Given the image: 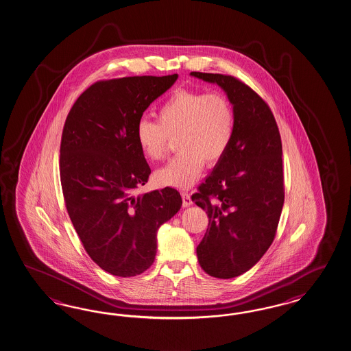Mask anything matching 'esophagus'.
<instances>
[{"mask_svg":"<svg viewBox=\"0 0 351 351\" xmlns=\"http://www.w3.org/2000/svg\"><path fill=\"white\" fill-rule=\"evenodd\" d=\"M181 197H182V206L184 207H190L193 204L191 198H190V194H188V193H182Z\"/></svg>","mask_w":351,"mask_h":351,"instance_id":"34e87169","label":"esophagus"}]
</instances>
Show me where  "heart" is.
<instances>
[{
    "mask_svg": "<svg viewBox=\"0 0 351 351\" xmlns=\"http://www.w3.org/2000/svg\"><path fill=\"white\" fill-rule=\"evenodd\" d=\"M158 123L141 119L135 139L152 161L165 157L171 141L179 152L156 172L163 186L189 189L198 180L207 162L215 166L228 153L235 135V110L221 92L178 89L158 110Z\"/></svg>",
    "mask_w": 351,
    "mask_h": 351,
    "instance_id": "obj_1",
    "label": "heart"
}]
</instances>
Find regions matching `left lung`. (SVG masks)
<instances>
[{"mask_svg": "<svg viewBox=\"0 0 351 351\" xmlns=\"http://www.w3.org/2000/svg\"><path fill=\"white\" fill-rule=\"evenodd\" d=\"M190 75L217 84L235 110L230 149L191 195L209 218L197 247L200 267L232 278L256 265L275 239L285 198L281 136L268 104L247 84L222 74Z\"/></svg>", "mask_w": 351, "mask_h": 351, "instance_id": "left-lung-1", "label": "left lung"}]
</instances>
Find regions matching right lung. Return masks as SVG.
<instances>
[{
  "label": "right lung",
  "mask_w": 351,
  "mask_h": 351,
  "mask_svg": "<svg viewBox=\"0 0 351 351\" xmlns=\"http://www.w3.org/2000/svg\"><path fill=\"white\" fill-rule=\"evenodd\" d=\"M179 75L98 82L67 114L60 176L67 213L89 256L104 271L133 277L157 253V231L181 208L173 188L138 193L151 169L136 139L143 112Z\"/></svg>",
  "instance_id": "obj_1"
}]
</instances>
